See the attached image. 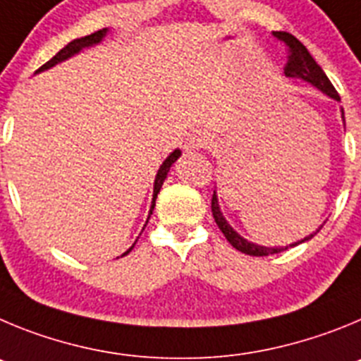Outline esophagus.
<instances>
[{
    "label": "esophagus",
    "mask_w": 361,
    "mask_h": 361,
    "mask_svg": "<svg viewBox=\"0 0 361 361\" xmlns=\"http://www.w3.org/2000/svg\"><path fill=\"white\" fill-rule=\"evenodd\" d=\"M209 144H210L209 133L203 131V129H197V131L188 135L187 142H185V149H187V151H200V149L207 147Z\"/></svg>",
    "instance_id": "1"
}]
</instances>
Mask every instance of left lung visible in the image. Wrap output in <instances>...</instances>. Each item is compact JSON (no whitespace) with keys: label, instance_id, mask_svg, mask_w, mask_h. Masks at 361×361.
<instances>
[{"label":"left lung","instance_id":"1","mask_svg":"<svg viewBox=\"0 0 361 361\" xmlns=\"http://www.w3.org/2000/svg\"><path fill=\"white\" fill-rule=\"evenodd\" d=\"M274 35L279 39V41H281V43H284L286 47H288V63H286V66H284L286 75L307 80V82H311L313 86H317L320 92L326 93V95L333 97L334 100H340L338 92L334 90V86L331 84V80L327 79V75L324 73L322 68L318 66L317 61H314L313 57H311L310 51H307V48L304 47V44H302L300 41L295 37V35L288 34V32H274ZM212 216H214V219H216V225L219 226L221 232L225 233V237L228 239L230 245H232L235 250H239V252L246 253V255H253V257H264V255H271V253H279V252H282V250H288V246H286V248H266V246H257V245H253V243H248L246 239H243L239 233L233 232L232 226L226 223L225 217H223V214H221L219 204H217L216 192L212 194ZM320 228H322V226H320ZM314 233L304 237L300 243L310 241ZM300 243L290 245V248L291 246L300 245Z\"/></svg>","mask_w":361,"mask_h":361}]
</instances>
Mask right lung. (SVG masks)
<instances>
[{
	"mask_svg": "<svg viewBox=\"0 0 361 361\" xmlns=\"http://www.w3.org/2000/svg\"><path fill=\"white\" fill-rule=\"evenodd\" d=\"M104 34H106V28H102V30L93 32V34H90V35H84V37H80V39H75V41H71V43H68L66 47L63 48V50L57 51V54H55L54 57H51V59L48 61V63H44L43 66L39 68L37 71L48 70V68H51V66H54V64L61 63V61L68 59V57H71V55L77 54V51H79V50H82V48L92 47V44L99 43L100 39L104 37ZM180 154H181V152L176 149V151H174L173 154H169L167 160H165L164 164H161L160 171H158V174H157V180H154V194H152V204H151V212H149V216H151L152 209H154V201H157L158 192H160V188H161V185H164L165 178H167L169 169H171V165H173L174 161L178 160V157H180ZM129 250H131V248H129ZM129 250H128V252H129ZM128 252H126V253H128ZM126 253H124V255H126Z\"/></svg>",
	"mask_w": 361,
	"mask_h": 361,
	"instance_id": "obj_1",
	"label": "right lung"
}]
</instances>
